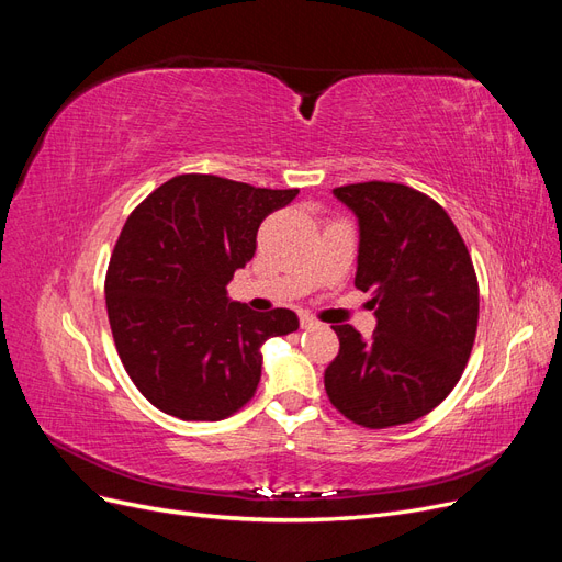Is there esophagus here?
<instances>
[{"mask_svg": "<svg viewBox=\"0 0 562 562\" xmlns=\"http://www.w3.org/2000/svg\"><path fill=\"white\" fill-rule=\"evenodd\" d=\"M316 326H318L316 318H312V316H307V314L300 316V328H302V330H310V328H316Z\"/></svg>", "mask_w": 562, "mask_h": 562, "instance_id": "34e87169", "label": "esophagus"}]
</instances>
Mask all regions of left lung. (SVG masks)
I'll return each mask as SVG.
<instances>
[{"label":"left lung","mask_w":562,"mask_h":562,"mask_svg":"<svg viewBox=\"0 0 562 562\" xmlns=\"http://www.w3.org/2000/svg\"><path fill=\"white\" fill-rule=\"evenodd\" d=\"M359 223L353 285L370 293L378 326L363 339L335 326L326 370L330 403L368 429L431 413L459 382L479 328V281L450 215L398 182L333 190Z\"/></svg>","instance_id":"obj_1"}]
</instances>
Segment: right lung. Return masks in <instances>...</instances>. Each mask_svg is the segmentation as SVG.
I'll return each instance as SVG.
<instances>
[{
	"instance_id": "1",
	"label": "right lung",
	"mask_w": 562,
	"mask_h": 562,
	"mask_svg": "<svg viewBox=\"0 0 562 562\" xmlns=\"http://www.w3.org/2000/svg\"><path fill=\"white\" fill-rule=\"evenodd\" d=\"M297 192L190 173L128 215L108 267V316L128 378L161 413L229 417L258 389L262 345L300 328L291 310L252 312L227 295L262 220Z\"/></svg>"
}]
</instances>
